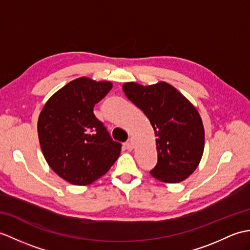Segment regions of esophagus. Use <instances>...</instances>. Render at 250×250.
I'll list each match as a JSON object with an SVG mask.
<instances>
[{
    "mask_svg": "<svg viewBox=\"0 0 250 250\" xmlns=\"http://www.w3.org/2000/svg\"><path fill=\"white\" fill-rule=\"evenodd\" d=\"M133 147H134V143H133V141H132L131 138L127 139V142L125 143V148H126L127 150H132Z\"/></svg>",
    "mask_w": 250,
    "mask_h": 250,
    "instance_id": "1",
    "label": "esophagus"
}]
</instances>
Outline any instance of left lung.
<instances>
[{
  "instance_id": "1",
  "label": "left lung",
  "mask_w": 250,
  "mask_h": 250,
  "mask_svg": "<svg viewBox=\"0 0 250 250\" xmlns=\"http://www.w3.org/2000/svg\"><path fill=\"white\" fill-rule=\"evenodd\" d=\"M126 98L142 109L156 136L158 163L150 171L165 183H178L195 171L205 149V129L196 107L166 82L125 83Z\"/></svg>"
}]
</instances>
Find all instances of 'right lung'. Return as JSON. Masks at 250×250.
<instances>
[{
  "label": "right lung",
  "instance_id": "1",
  "mask_svg": "<svg viewBox=\"0 0 250 250\" xmlns=\"http://www.w3.org/2000/svg\"><path fill=\"white\" fill-rule=\"evenodd\" d=\"M107 81L79 78L52 96L38 118L40 147L49 166L74 185H87L108 171L121 150L94 114L112 89Z\"/></svg>",
  "mask_w": 250,
  "mask_h": 250
}]
</instances>
